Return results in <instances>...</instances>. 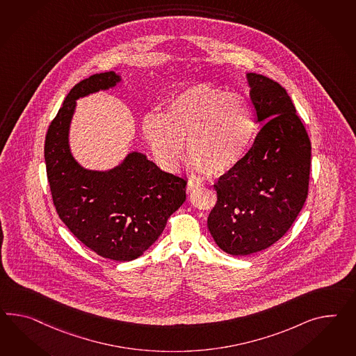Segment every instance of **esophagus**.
<instances>
[{
  "mask_svg": "<svg viewBox=\"0 0 356 356\" xmlns=\"http://www.w3.org/2000/svg\"><path fill=\"white\" fill-rule=\"evenodd\" d=\"M199 187H200V184H197V183L188 182V184H187V192L191 193V192L195 191V190H197Z\"/></svg>",
  "mask_w": 356,
  "mask_h": 356,
  "instance_id": "1",
  "label": "esophagus"
}]
</instances>
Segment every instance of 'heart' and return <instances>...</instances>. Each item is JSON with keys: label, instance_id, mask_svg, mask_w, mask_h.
<instances>
[{"label": "heart", "instance_id": "heart-1", "mask_svg": "<svg viewBox=\"0 0 356 356\" xmlns=\"http://www.w3.org/2000/svg\"><path fill=\"white\" fill-rule=\"evenodd\" d=\"M255 128L254 107L244 94L199 83L173 98L163 118L148 116L143 136L165 168L179 166L188 142L196 169L219 177L245 155Z\"/></svg>", "mask_w": 356, "mask_h": 356}]
</instances>
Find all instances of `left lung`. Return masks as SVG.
I'll list each match as a JSON object with an SVG mask.
<instances>
[{"mask_svg": "<svg viewBox=\"0 0 356 356\" xmlns=\"http://www.w3.org/2000/svg\"><path fill=\"white\" fill-rule=\"evenodd\" d=\"M255 120L264 122L238 164L214 184L217 204L208 228L231 255L267 249L285 235L309 193L311 142L279 82L248 73Z\"/></svg>", "mask_w": 356, "mask_h": 356, "instance_id": "1", "label": "left lung"}]
</instances>
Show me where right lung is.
I'll list each match as a JSON object with an SVG mask.
<instances>
[{
	"mask_svg": "<svg viewBox=\"0 0 356 356\" xmlns=\"http://www.w3.org/2000/svg\"><path fill=\"white\" fill-rule=\"evenodd\" d=\"M119 74L97 73L74 85L45 138L46 173L59 218L103 258L119 262L143 254L186 200V179L166 173L140 152L107 172L83 169L73 159L68 133L76 101L107 90Z\"/></svg>",
	"mask_w": 356,
	"mask_h": 356,
	"instance_id": "1",
	"label": "right lung"
}]
</instances>
